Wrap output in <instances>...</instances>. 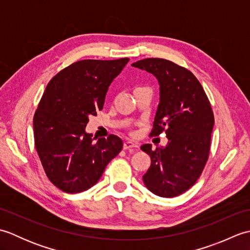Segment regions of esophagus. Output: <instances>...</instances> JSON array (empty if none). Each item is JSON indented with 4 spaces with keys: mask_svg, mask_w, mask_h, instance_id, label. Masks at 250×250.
I'll list each match as a JSON object with an SVG mask.
<instances>
[{
    "mask_svg": "<svg viewBox=\"0 0 250 250\" xmlns=\"http://www.w3.org/2000/svg\"><path fill=\"white\" fill-rule=\"evenodd\" d=\"M136 147H139V144L132 141H125L124 144V149H131V148H136Z\"/></svg>",
    "mask_w": 250,
    "mask_h": 250,
    "instance_id": "obj_1",
    "label": "esophagus"
}]
</instances>
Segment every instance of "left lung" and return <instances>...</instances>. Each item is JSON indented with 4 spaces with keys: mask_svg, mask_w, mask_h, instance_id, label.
<instances>
[{
    "mask_svg": "<svg viewBox=\"0 0 250 250\" xmlns=\"http://www.w3.org/2000/svg\"><path fill=\"white\" fill-rule=\"evenodd\" d=\"M152 74L159 86V105L151 135L166 131V147H141L151 158L143 176L147 189L162 198H174L195 184L208 158L214 114L203 87L187 68L160 58L132 64Z\"/></svg>",
    "mask_w": 250,
    "mask_h": 250,
    "instance_id": "obj_1",
    "label": "left lung"
}]
</instances>
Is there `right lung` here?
I'll return each instance as SVG.
<instances>
[{
	"label": "right lung",
	"mask_w": 250,
	"mask_h": 250,
	"mask_svg": "<svg viewBox=\"0 0 250 250\" xmlns=\"http://www.w3.org/2000/svg\"><path fill=\"white\" fill-rule=\"evenodd\" d=\"M128 62L78 61L47 84L33 118L35 148L47 177L66 193L91 188L122 149L118 136L97 140L86 125L89 116L103 108L108 87Z\"/></svg>",
	"instance_id": "right-lung-1"
}]
</instances>
